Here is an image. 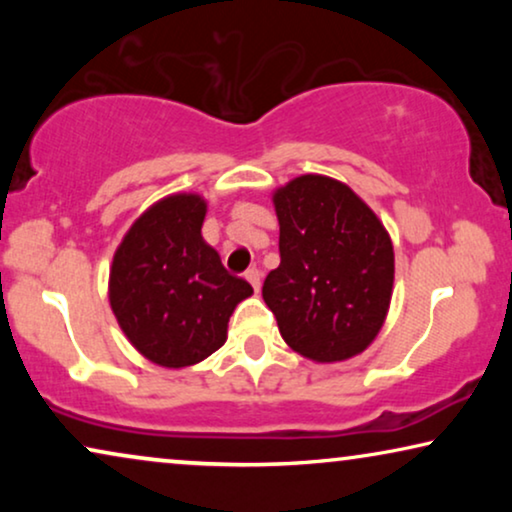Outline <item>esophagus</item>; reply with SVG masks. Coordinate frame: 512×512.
<instances>
[{
  "label": "esophagus",
  "instance_id": "1",
  "mask_svg": "<svg viewBox=\"0 0 512 512\" xmlns=\"http://www.w3.org/2000/svg\"><path fill=\"white\" fill-rule=\"evenodd\" d=\"M247 282H249L251 286H254V291H256V293L261 291V270H258V268H251V270L247 272Z\"/></svg>",
  "mask_w": 512,
  "mask_h": 512
}]
</instances>
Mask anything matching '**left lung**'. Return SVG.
<instances>
[{
	"label": "left lung",
	"mask_w": 512,
	"mask_h": 512,
	"mask_svg": "<svg viewBox=\"0 0 512 512\" xmlns=\"http://www.w3.org/2000/svg\"><path fill=\"white\" fill-rule=\"evenodd\" d=\"M279 268L263 300L293 352L338 363L368 349L394 293V244L377 214L347 184L300 174L272 193Z\"/></svg>",
	"instance_id": "left-lung-1"
}]
</instances>
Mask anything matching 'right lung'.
Wrapping results in <instances>:
<instances>
[{
	"label": "right lung",
	"instance_id": "right-lung-1",
	"mask_svg": "<svg viewBox=\"0 0 512 512\" xmlns=\"http://www.w3.org/2000/svg\"><path fill=\"white\" fill-rule=\"evenodd\" d=\"M205 214L202 195H167L132 223L111 261V312L156 366L186 368L214 354L228 338L230 314L254 293L202 240Z\"/></svg>",
	"mask_w": 512,
	"mask_h": 512
}]
</instances>
